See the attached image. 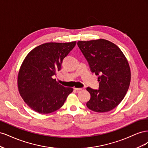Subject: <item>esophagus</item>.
Here are the masks:
<instances>
[{"label":"esophagus","mask_w":148,"mask_h":148,"mask_svg":"<svg viewBox=\"0 0 148 148\" xmlns=\"http://www.w3.org/2000/svg\"><path fill=\"white\" fill-rule=\"evenodd\" d=\"M74 89L76 91H82L83 89V88H74Z\"/></svg>","instance_id":"esophagus-1"}]
</instances>
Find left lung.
<instances>
[{"label":"left lung","mask_w":148,"mask_h":148,"mask_svg":"<svg viewBox=\"0 0 148 148\" xmlns=\"http://www.w3.org/2000/svg\"><path fill=\"white\" fill-rule=\"evenodd\" d=\"M77 44L92 72L99 75V89L86 88L91 95L87 107L97 112L112 110L123 100L130 83L126 57L118 46L106 39L78 41Z\"/></svg>","instance_id":"8db88e82"}]
</instances>
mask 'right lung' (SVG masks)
<instances>
[{"instance_id": "right-lung-1", "label": "right lung", "mask_w": 148, "mask_h": 148, "mask_svg": "<svg viewBox=\"0 0 148 148\" xmlns=\"http://www.w3.org/2000/svg\"><path fill=\"white\" fill-rule=\"evenodd\" d=\"M77 42H48L33 49L25 57L18 76V87L27 105L39 114L60 109L72 88L60 84L53 77Z\"/></svg>"}]
</instances>
